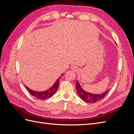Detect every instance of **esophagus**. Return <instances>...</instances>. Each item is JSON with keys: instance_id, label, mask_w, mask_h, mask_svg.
<instances>
[{"instance_id": "obj_1", "label": "esophagus", "mask_w": 134, "mask_h": 134, "mask_svg": "<svg viewBox=\"0 0 134 134\" xmlns=\"http://www.w3.org/2000/svg\"><path fill=\"white\" fill-rule=\"evenodd\" d=\"M71 69L72 70H73L74 71H78V67H76V66H72V69Z\"/></svg>"}]
</instances>
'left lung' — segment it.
Here are the masks:
<instances>
[{"label":"left lung","instance_id":"left-lung-1","mask_svg":"<svg viewBox=\"0 0 134 134\" xmlns=\"http://www.w3.org/2000/svg\"><path fill=\"white\" fill-rule=\"evenodd\" d=\"M75 88L80 98L87 103H95L96 102H98V101L102 99L107 95L108 92L109 91V90H108L103 93L98 94H92V93L86 92L83 90L81 87L78 81H77L76 83Z\"/></svg>","mask_w":134,"mask_h":134}]
</instances>
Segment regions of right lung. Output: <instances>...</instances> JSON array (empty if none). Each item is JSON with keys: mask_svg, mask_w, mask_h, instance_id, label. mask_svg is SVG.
Instances as JSON below:
<instances>
[{"mask_svg": "<svg viewBox=\"0 0 134 134\" xmlns=\"http://www.w3.org/2000/svg\"><path fill=\"white\" fill-rule=\"evenodd\" d=\"M60 78H59L56 81L55 84L50 88L48 89V90L43 91V92H36V91H34L30 90V89H29L26 86V87L27 88L28 92H29L32 96L36 97V98H37L38 99L44 100L48 98H50V97H51L55 94V92L58 89V87L59 86Z\"/></svg>", "mask_w": 134, "mask_h": 134, "instance_id": "right-lung-1", "label": "right lung"}]
</instances>
